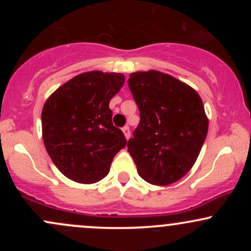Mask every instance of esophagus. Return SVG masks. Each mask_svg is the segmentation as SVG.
<instances>
[{"label":"esophagus","instance_id":"esophagus-1","mask_svg":"<svg viewBox=\"0 0 251 251\" xmlns=\"http://www.w3.org/2000/svg\"><path fill=\"white\" fill-rule=\"evenodd\" d=\"M123 133L126 137V139L128 140L129 137H131V131H129L128 126H125V127H123Z\"/></svg>","mask_w":251,"mask_h":251}]
</instances>
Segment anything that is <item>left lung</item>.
I'll return each mask as SVG.
<instances>
[{"mask_svg":"<svg viewBox=\"0 0 251 251\" xmlns=\"http://www.w3.org/2000/svg\"><path fill=\"white\" fill-rule=\"evenodd\" d=\"M140 112L127 151L144 180L169 185L191 170L208 134L201 97L180 80L158 71L129 74Z\"/></svg>","mask_w":251,"mask_h":251,"instance_id":"obj_1","label":"left lung"}]
</instances>
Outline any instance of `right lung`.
Instances as JSON below:
<instances>
[{
    "label": "right lung",
    "instance_id": "obj_1",
    "mask_svg": "<svg viewBox=\"0 0 251 251\" xmlns=\"http://www.w3.org/2000/svg\"><path fill=\"white\" fill-rule=\"evenodd\" d=\"M125 82L122 73L92 71L74 76L48 98L42 138L62 175L81 184L105 178L126 138L112 123L108 105Z\"/></svg>",
    "mask_w": 251,
    "mask_h": 251
}]
</instances>
